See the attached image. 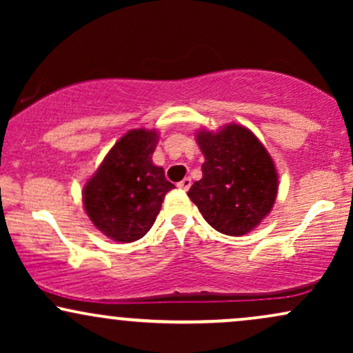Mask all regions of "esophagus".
<instances>
[{
    "instance_id": "1",
    "label": "esophagus",
    "mask_w": 353,
    "mask_h": 353,
    "mask_svg": "<svg viewBox=\"0 0 353 353\" xmlns=\"http://www.w3.org/2000/svg\"><path fill=\"white\" fill-rule=\"evenodd\" d=\"M190 184H192V181H190V177H184L179 184H177V188L182 189V190H188L190 188Z\"/></svg>"
}]
</instances>
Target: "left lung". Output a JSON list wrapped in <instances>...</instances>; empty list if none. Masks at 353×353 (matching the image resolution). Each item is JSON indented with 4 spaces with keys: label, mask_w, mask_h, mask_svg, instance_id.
Returning <instances> with one entry per match:
<instances>
[{
    "label": "left lung",
    "mask_w": 353,
    "mask_h": 353,
    "mask_svg": "<svg viewBox=\"0 0 353 353\" xmlns=\"http://www.w3.org/2000/svg\"><path fill=\"white\" fill-rule=\"evenodd\" d=\"M202 179L188 196L209 225L225 236H244L274 208L279 189L275 164L264 144L241 124L217 132L199 129Z\"/></svg>",
    "instance_id": "obj_1"
}]
</instances>
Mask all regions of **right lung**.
<instances>
[{
    "label": "right lung",
    "mask_w": 353,
    "mask_h": 353,
    "mask_svg": "<svg viewBox=\"0 0 353 353\" xmlns=\"http://www.w3.org/2000/svg\"><path fill=\"white\" fill-rule=\"evenodd\" d=\"M156 129L125 132L83 189L88 217L116 242H134L152 228L165 194L174 189L164 169L152 164Z\"/></svg>",
    "instance_id": "right-lung-1"
}]
</instances>
